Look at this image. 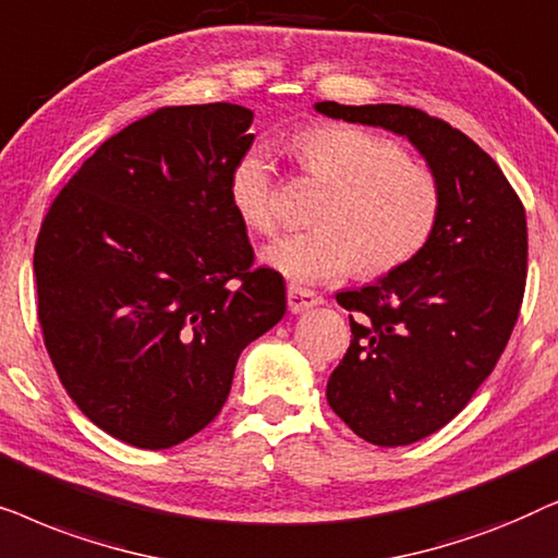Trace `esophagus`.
Listing matches in <instances>:
<instances>
[{
	"instance_id": "34e87169",
	"label": "esophagus",
	"mask_w": 558,
	"mask_h": 558,
	"mask_svg": "<svg viewBox=\"0 0 558 558\" xmlns=\"http://www.w3.org/2000/svg\"><path fill=\"white\" fill-rule=\"evenodd\" d=\"M287 304H289V312H307L312 307H317V304H323V296L310 292V289H302V287H289L287 292Z\"/></svg>"
}]
</instances>
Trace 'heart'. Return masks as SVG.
Wrapping results in <instances>:
<instances>
[{
  "instance_id": "heart-1",
  "label": "heart",
  "mask_w": 558,
  "mask_h": 558,
  "mask_svg": "<svg viewBox=\"0 0 558 558\" xmlns=\"http://www.w3.org/2000/svg\"><path fill=\"white\" fill-rule=\"evenodd\" d=\"M307 178L325 182L315 231L287 235L266 248V264L294 284L338 281L355 269L384 277L401 269L437 231L441 182L429 165L399 144L350 124H319L292 140ZM228 201L248 231L279 228L277 170L264 149H248L228 174Z\"/></svg>"
}]
</instances>
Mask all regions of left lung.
I'll list each match as a JSON object with an SVG mask.
<instances>
[{
  "instance_id": "8db88e82",
  "label": "left lung",
  "mask_w": 558,
  "mask_h": 558,
  "mask_svg": "<svg viewBox=\"0 0 558 558\" xmlns=\"http://www.w3.org/2000/svg\"><path fill=\"white\" fill-rule=\"evenodd\" d=\"M315 109L407 136L445 193L422 254L376 284L338 294L353 338L327 380V403L357 437L414 445L468 407L508 345L529 271L523 203L487 151L422 109Z\"/></svg>"
}]
</instances>
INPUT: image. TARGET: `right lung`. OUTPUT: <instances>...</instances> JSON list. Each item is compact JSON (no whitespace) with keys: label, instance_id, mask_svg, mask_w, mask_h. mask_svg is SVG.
<instances>
[{"label":"right lung","instance_id":"1","mask_svg":"<svg viewBox=\"0 0 558 558\" xmlns=\"http://www.w3.org/2000/svg\"><path fill=\"white\" fill-rule=\"evenodd\" d=\"M254 111L165 106L106 140L52 201L35 243L37 317L83 414L140 449L205 429L241 350L284 317L254 266L228 174Z\"/></svg>","mask_w":558,"mask_h":558}]
</instances>
